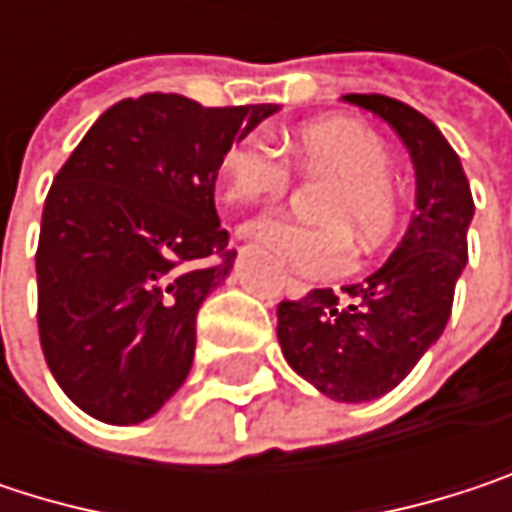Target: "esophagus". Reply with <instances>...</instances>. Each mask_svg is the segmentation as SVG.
I'll use <instances>...</instances> for the list:
<instances>
[{
  "mask_svg": "<svg viewBox=\"0 0 512 512\" xmlns=\"http://www.w3.org/2000/svg\"><path fill=\"white\" fill-rule=\"evenodd\" d=\"M240 234L246 237V228H243ZM281 287H284V293H287V296H293V299H299V296H305V293H308V287H305L302 281H296V278H284V281H281Z\"/></svg>",
  "mask_w": 512,
  "mask_h": 512,
  "instance_id": "1",
  "label": "esophagus"
}]
</instances>
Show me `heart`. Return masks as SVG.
<instances>
[{"label": "heart", "instance_id": "heart-1", "mask_svg": "<svg viewBox=\"0 0 512 512\" xmlns=\"http://www.w3.org/2000/svg\"><path fill=\"white\" fill-rule=\"evenodd\" d=\"M296 159L305 171L332 177L320 219L323 228L299 225L284 216H260L246 225L263 249L308 278H332L350 269L358 240L373 249L400 222V189L391 177L388 145L356 121H320L296 136ZM222 180L231 201L255 204L278 198L290 186V168L260 136H240L222 154Z\"/></svg>", "mask_w": 512, "mask_h": 512}]
</instances>
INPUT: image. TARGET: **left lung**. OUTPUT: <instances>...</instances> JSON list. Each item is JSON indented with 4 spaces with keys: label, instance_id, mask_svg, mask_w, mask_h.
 I'll return each instance as SVG.
<instances>
[{
    "label": "left lung",
    "instance_id": "left-lung-1",
    "mask_svg": "<svg viewBox=\"0 0 512 512\" xmlns=\"http://www.w3.org/2000/svg\"><path fill=\"white\" fill-rule=\"evenodd\" d=\"M382 118L415 162V213L391 257L364 281L311 290L278 305V344L287 364L320 394L364 403L397 388L448 326L457 278L468 260L471 186L457 151L418 109L347 94Z\"/></svg>",
    "mask_w": 512,
    "mask_h": 512
}]
</instances>
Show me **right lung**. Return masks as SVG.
<instances>
[{
    "label": "right lung",
    "instance_id": "add662e5",
    "mask_svg": "<svg viewBox=\"0 0 512 512\" xmlns=\"http://www.w3.org/2000/svg\"><path fill=\"white\" fill-rule=\"evenodd\" d=\"M275 112L130 97L55 174L35 255L38 332L55 382L91 418L139 424L186 382L198 308L237 257L213 201L222 154Z\"/></svg>",
    "mask_w": 512,
    "mask_h": 512
}]
</instances>
